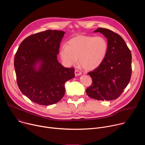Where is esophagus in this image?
<instances>
[{
  "mask_svg": "<svg viewBox=\"0 0 145 145\" xmlns=\"http://www.w3.org/2000/svg\"><path fill=\"white\" fill-rule=\"evenodd\" d=\"M74 73H75V76H79V75L81 74V72L78 69H76L74 71Z\"/></svg>",
  "mask_w": 145,
  "mask_h": 145,
  "instance_id": "esophagus-1",
  "label": "esophagus"
}]
</instances>
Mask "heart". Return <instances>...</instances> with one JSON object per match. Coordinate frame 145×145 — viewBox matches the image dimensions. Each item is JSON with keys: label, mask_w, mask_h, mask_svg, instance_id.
<instances>
[{"label": "heart", "mask_w": 145, "mask_h": 145, "mask_svg": "<svg viewBox=\"0 0 145 145\" xmlns=\"http://www.w3.org/2000/svg\"><path fill=\"white\" fill-rule=\"evenodd\" d=\"M108 50L106 39L101 36L80 35L69 40L67 45L60 49L59 54L63 63L68 65L78 62L88 71L99 67L105 60Z\"/></svg>", "instance_id": "obj_1"}]
</instances>
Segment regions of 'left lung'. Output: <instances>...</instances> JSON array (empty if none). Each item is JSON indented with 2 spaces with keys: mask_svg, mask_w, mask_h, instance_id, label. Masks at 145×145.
<instances>
[{
  "mask_svg": "<svg viewBox=\"0 0 145 145\" xmlns=\"http://www.w3.org/2000/svg\"><path fill=\"white\" fill-rule=\"evenodd\" d=\"M108 41V50L102 64L88 73L92 83L86 89L87 95L97 100L118 98L130 81L131 53L125 40L118 34L105 28H98Z\"/></svg>",
  "mask_w": 145,
  "mask_h": 145,
  "instance_id": "1",
  "label": "left lung"
}]
</instances>
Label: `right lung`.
Here are the masks:
<instances>
[{"mask_svg":"<svg viewBox=\"0 0 145 145\" xmlns=\"http://www.w3.org/2000/svg\"><path fill=\"white\" fill-rule=\"evenodd\" d=\"M65 32L48 30L29 36L20 44L14 58L18 87L31 101L42 106L55 104L65 93V83L74 77L57 59ZM41 61L39 69L35 65Z\"/></svg>","mask_w":145,"mask_h":145,"instance_id":"1","label":"right lung"}]
</instances>
